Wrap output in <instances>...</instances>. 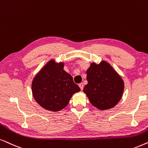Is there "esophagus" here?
<instances>
[{
  "instance_id": "34e87169",
  "label": "esophagus",
  "mask_w": 148,
  "mask_h": 148,
  "mask_svg": "<svg viewBox=\"0 0 148 148\" xmlns=\"http://www.w3.org/2000/svg\"><path fill=\"white\" fill-rule=\"evenodd\" d=\"M78 86H79V87L80 88V89H81V90H83V88H84L83 83H80L79 84H78Z\"/></svg>"
}]
</instances>
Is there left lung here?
Returning a JSON list of instances; mask_svg holds the SVG:
<instances>
[{
	"label": "left lung",
	"mask_w": 148,
	"mask_h": 148,
	"mask_svg": "<svg viewBox=\"0 0 148 148\" xmlns=\"http://www.w3.org/2000/svg\"><path fill=\"white\" fill-rule=\"evenodd\" d=\"M86 80L88 84L83 92L95 108L100 110L110 109L121 100L125 88L124 81L107 62L91 63L86 70Z\"/></svg>",
	"instance_id": "left-lung-1"
}]
</instances>
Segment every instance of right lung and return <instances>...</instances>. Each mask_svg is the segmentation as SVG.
<instances>
[{
    "mask_svg": "<svg viewBox=\"0 0 148 148\" xmlns=\"http://www.w3.org/2000/svg\"><path fill=\"white\" fill-rule=\"evenodd\" d=\"M63 62L51 60L39 71L32 82L35 101L45 110L58 112L68 105L72 95L80 88L70 74L64 70Z\"/></svg>",
    "mask_w": 148,
    "mask_h": 148,
    "instance_id": "add662e5",
    "label": "right lung"
}]
</instances>
